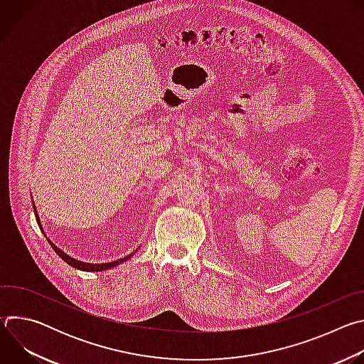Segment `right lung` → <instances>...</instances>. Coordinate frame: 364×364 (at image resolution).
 <instances>
[{
	"label": "right lung",
	"instance_id": "1",
	"mask_svg": "<svg viewBox=\"0 0 364 364\" xmlns=\"http://www.w3.org/2000/svg\"><path fill=\"white\" fill-rule=\"evenodd\" d=\"M34 215H36V219H37V223L40 225V219H38V215H37V212H36V205H34ZM40 229H41V225H40ZM41 232H43V229H41ZM50 245H51V247L55 249V252L63 259V261L66 262V264H69L70 267H73V268H76V269H80V271H86V272H97V271H105V269H111V268H115L117 265H119V264H122V262H125L127 259H129L134 253H129L128 256H125V257H122V259H118V261H114V262H109V264H86V262H82V261H77V259H73V257H70L69 255H66L63 250H60L59 247H56V245H53L50 242Z\"/></svg>",
	"mask_w": 364,
	"mask_h": 364
}]
</instances>
